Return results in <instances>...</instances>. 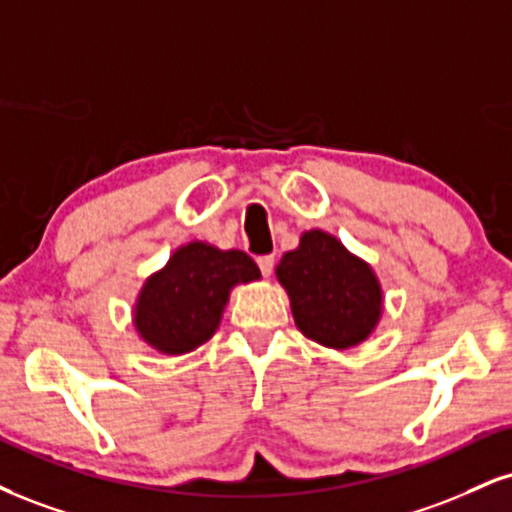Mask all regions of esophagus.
<instances>
[{
	"label": "esophagus",
	"mask_w": 512,
	"mask_h": 512,
	"mask_svg": "<svg viewBox=\"0 0 512 512\" xmlns=\"http://www.w3.org/2000/svg\"><path fill=\"white\" fill-rule=\"evenodd\" d=\"M257 267H260L262 276L272 274V269H274V255H262V257H257Z\"/></svg>",
	"instance_id": "1"
}]
</instances>
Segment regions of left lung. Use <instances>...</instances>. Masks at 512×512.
Wrapping results in <instances>:
<instances>
[{"label": "left lung", "instance_id": "8db88e82", "mask_svg": "<svg viewBox=\"0 0 512 512\" xmlns=\"http://www.w3.org/2000/svg\"><path fill=\"white\" fill-rule=\"evenodd\" d=\"M276 276L291 295L298 329L322 346H355L379 322L377 276L329 233H305L300 248L281 257Z\"/></svg>", "mask_w": 512, "mask_h": 512}]
</instances>
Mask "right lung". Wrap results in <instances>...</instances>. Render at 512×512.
<instances>
[{
  "instance_id": "obj_1",
  "label": "right lung",
  "mask_w": 512,
  "mask_h": 512,
  "mask_svg": "<svg viewBox=\"0 0 512 512\" xmlns=\"http://www.w3.org/2000/svg\"><path fill=\"white\" fill-rule=\"evenodd\" d=\"M255 279L260 269L245 252L188 243L147 279L135 305V326L162 353H188L217 331L231 288Z\"/></svg>"
}]
</instances>
